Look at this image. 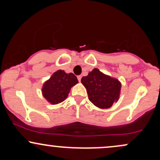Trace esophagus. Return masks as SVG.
Listing matches in <instances>:
<instances>
[{"label": "esophagus", "instance_id": "34e87169", "mask_svg": "<svg viewBox=\"0 0 160 160\" xmlns=\"http://www.w3.org/2000/svg\"><path fill=\"white\" fill-rule=\"evenodd\" d=\"M81 78H82V77L80 76H80L78 77V81L79 82H80V80H81Z\"/></svg>", "mask_w": 160, "mask_h": 160}]
</instances>
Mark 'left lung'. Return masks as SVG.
I'll use <instances>...</instances> for the list:
<instances>
[{"label":"left lung","instance_id":"1","mask_svg":"<svg viewBox=\"0 0 160 160\" xmlns=\"http://www.w3.org/2000/svg\"><path fill=\"white\" fill-rule=\"evenodd\" d=\"M82 84L86 87L89 101L95 106L102 109L111 108L119 100L121 82L94 68L81 79Z\"/></svg>","mask_w":160,"mask_h":160}]
</instances>
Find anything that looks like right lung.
<instances>
[{
    "instance_id": "right-lung-1",
    "label": "right lung",
    "mask_w": 160,
    "mask_h": 160,
    "mask_svg": "<svg viewBox=\"0 0 160 160\" xmlns=\"http://www.w3.org/2000/svg\"><path fill=\"white\" fill-rule=\"evenodd\" d=\"M78 82V78L74 74H67L62 70H58L43 83L42 94L50 104L61 103L67 98L71 88Z\"/></svg>"
}]
</instances>
